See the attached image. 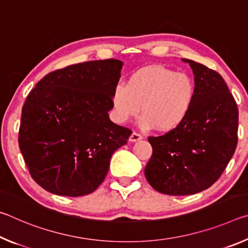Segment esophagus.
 <instances>
[{"label":"esophagus","instance_id":"34e87169","mask_svg":"<svg viewBox=\"0 0 248 248\" xmlns=\"http://www.w3.org/2000/svg\"><path fill=\"white\" fill-rule=\"evenodd\" d=\"M142 138H143V137H142L140 133L132 132L131 136H130V138H129V141H130V142H137V141L142 140Z\"/></svg>","mask_w":248,"mask_h":248}]
</instances>
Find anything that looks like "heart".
<instances>
[{
	"instance_id": "1",
	"label": "heart",
	"mask_w": 248,
	"mask_h": 248,
	"mask_svg": "<svg viewBox=\"0 0 248 248\" xmlns=\"http://www.w3.org/2000/svg\"><path fill=\"white\" fill-rule=\"evenodd\" d=\"M195 95L196 85L189 74L151 65L130 75L125 86L117 85L111 102L118 123L124 124L137 117L141 106V127H156L159 131L167 132L186 119Z\"/></svg>"
}]
</instances>
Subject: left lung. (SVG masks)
<instances>
[{
    "mask_svg": "<svg viewBox=\"0 0 248 248\" xmlns=\"http://www.w3.org/2000/svg\"><path fill=\"white\" fill-rule=\"evenodd\" d=\"M196 95L189 114L177 128L149 137L153 153L146 180L170 196L194 195L212 186L228 166L237 144L238 109L223 78L192 60Z\"/></svg>",
    "mask_w": 248,
    "mask_h": 248,
    "instance_id": "left-lung-1",
    "label": "left lung"
}]
</instances>
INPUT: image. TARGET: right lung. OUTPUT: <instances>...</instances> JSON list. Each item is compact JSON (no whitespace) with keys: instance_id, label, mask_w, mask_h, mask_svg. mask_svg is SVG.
<instances>
[{"instance_id":"1","label":"right lung","mask_w":248,"mask_h":248,"mask_svg":"<svg viewBox=\"0 0 248 248\" xmlns=\"http://www.w3.org/2000/svg\"><path fill=\"white\" fill-rule=\"evenodd\" d=\"M123 62H83L46 75L22 109L18 144L33 180L49 192L79 197L98 188L112 153L131 130L109 119Z\"/></svg>"}]
</instances>
